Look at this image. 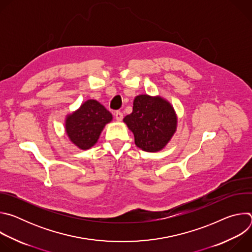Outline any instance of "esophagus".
Here are the masks:
<instances>
[{
	"mask_svg": "<svg viewBox=\"0 0 252 252\" xmlns=\"http://www.w3.org/2000/svg\"><path fill=\"white\" fill-rule=\"evenodd\" d=\"M115 116H116V119H117V121H119V122H121V121L123 120V118H124V115H123V113H122V112H120V111L116 112Z\"/></svg>",
	"mask_w": 252,
	"mask_h": 252,
	"instance_id": "34e87169",
	"label": "esophagus"
}]
</instances>
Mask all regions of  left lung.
<instances>
[{
    "label": "left lung",
    "mask_w": 252,
    "mask_h": 252,
    "mask_svg": "<svg viewBox=\"0 0 252 252\" xmlns=\"http://www.w3.org/2000/svg\"><path fill=\"white\" fill-rule=\"evenodd\" d=\"M124 122L133 132L136 147L150 153L162 150L176 127V117L169 102L148 94L134 98L132 113Z\"/></svg>",
    "instance_id": "left-lung-1"
}]
</instances>
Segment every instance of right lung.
<instances>
[{"label": "right lung", "mask_w": 252, "mask_h": 252, "mask_svg": "<svg viewBox=\"0 0 252 252\" xmlns=\"http://www.w3.org/2000/svg\"><path fill=\"white\" fill-rule=\"evenodd\" d=\"M113 119L112 114L94 99H89L80 109L67 117L65 130L76 146L82 150L92 148L105 126Z\"/></svg>", "instance_id": "obj_1"}]
</instances>
